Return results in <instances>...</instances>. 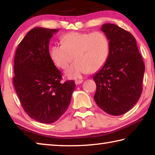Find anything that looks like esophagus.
Here are the masks:
<instances>
[{
  "label": "esophagus",
  "instance_id": "34e87169",
  "mask_svg": "<svg viewBox=\"0 0 155 155\" xmlns=\"http://www.w3.org/2000/svg\"><path fill=\"white\" fill-rule=\"evenodd\" d=\"M83 80H77V81H75V83H76V85H80V84H81L83 83Z\"/></svg>",
  "mask_w": 155,
  "mask_h": 155
}]
</instances>
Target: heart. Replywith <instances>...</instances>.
Masks as SVG:
<instances>
[{"mask_svg": "<svg viewBox=\"0 0 155 155\" xmlns=\"http://www.w3.org/2000/svg\"><path fill=\"white\" fill-rule=\"evenodd\" d=\"M61 41L62 44L51 47L50 57L63 70L66 69L74 58L77 59L66 71L70 78H78L90 71H97L109 57V38L101 31L71 32L63 36Z\"/></svg>", "mask_w": 155, "mask_h": 155, "instance_id": "1", "label": "heart"}]
</instances>
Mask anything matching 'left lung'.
I'll return each mask as SVG.
<instances>
[{
    "label": "left lung",
    "instance_id": "obj_1",
    "mask_svg": "<svg viewBox=\"0 0 155 155\" xmlns=\"http://www.w3.org/2000/svg\"><path fill=\"white\" fill-rule=\"evenodd\" d=\"M101 31L109 38L110 51L103 67L93 77L96 84L94 98L104 111L120 115L140 98L145 65L130 33L111 23L103 25Z\"/></svg>",
    "mask_w": 155,
    "mask_h": 155
}]
</instances>
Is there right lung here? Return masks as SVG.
Segmentation results:
<instances>
[{
  "mask_svg": "<svg viewBox=\"0 0 155 155\" xmlns=\"http://www.w3.org/2000/svg\"><path fill=\"white\" fill-rule=\"evenodd\" d=\"M58 29L36 27L20 41L14 58L13 82L23 109L41 123L57 121L66 111L74 81L61 83L62 73L50 57V39Z\"/></svg>",
  "mask_w": 155,
  "mask_h": 155,
  "instance_id": "right-lung-1",
  "label": "right lung"
}]
</instances>
